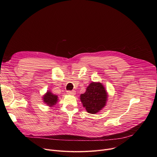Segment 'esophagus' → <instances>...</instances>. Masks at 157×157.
<instances>
[{"label": "esophagus", "instance_id": "esophagus-1", "mask_svg": "<svg viewBox=\"0 0 157 157\" xmlns=\"http://www.w3.org/2000/svg\"><path fill=\"white\" fill-rule=\"evenodd\" d=\"M76 91L73 90V91H67V94H70V95H75Z\"/></svg>", "mask_w": 157, "mask_h": 157}]
</instances>
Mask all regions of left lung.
<instances>
[{
    "label": "left lung",
    "mask_w": 157,
    "mask_h": 157,
    "mask_svg": "<svg viewBox=\"0 0 157 157\" xmlns=\"http://www.w3.org/2000/svg\"><path fill=\"white\" fill-rule=\"evenodd\" d=\"M107 97L102 84L93 82L87 86L86 91L81 94L80 99L88 113L96 114L105 105Z\"/></svg>",
    "instance_id": "1"
}]
</instances>
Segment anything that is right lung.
Instances as JSON below:
<instances>
[{"label": "right lung", "mask_w": 157, "mask_h": 157, "mask_svg": "<svg viewBox=\"0 0 157 157\" xmlns=\"http://www.w3.org/2000/svg\"><path fill=\"white\" fill-rule=\"evenodd\" d=\"M43 101L46 103L48 105L53 106L55 105L58 101V96L56 95H54L51 92L48 91L47 93L43 96Z\"/></svg>", "instance_id": "obj_1"}]
</instances>
